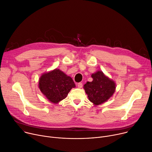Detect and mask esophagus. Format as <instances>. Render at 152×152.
<instances>
[{
	"instance_id": "34e87169",
	"label": "esophagus",
	"mask_w": 152,
	"mask_h": 152,
	"mask_svg": "<svg viewBox=\"0 0 152 152\" xmlns=\"http://www.w3.org/2000/svg\"><path fill=\"white\" fill-rule=\"evenodd\" d=\"M82 86H83V84H82V83H81V82H79V83L77 84V87L79 88H81L82 87Z\"/></svg>"
}]
</instances>
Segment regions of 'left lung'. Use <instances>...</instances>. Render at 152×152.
I'll use <instances>...</instances> for the list:
<instances>
[{
	"label": "left lung",
	"instance_id": "1",
	"mask_svg": "<svg viewBox=\"0 0 152 152\" xmlns=\"http://www.w3.org/2000/svg\"><path fill=\"white\" fill-rule=\"evenodd\" d=\"M93 80L87 82L84 89L89 101L94 105L102 104L113 95L116 90L115 82L98 70L91 75Z\"/></svg>",
	"mask_w": 152,
	"mask_h": 152
}]
</instances>
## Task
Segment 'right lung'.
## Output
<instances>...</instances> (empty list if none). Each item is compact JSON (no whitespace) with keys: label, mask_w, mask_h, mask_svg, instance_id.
<instances>
[{"label":"right lung","mask_w":152,"mask_h":152,"mask_svg":"<svg viewBox=\"0 0 152 152\" xmlns=\"http://www.w3.org/2000/svg\"><path fill=\"white\" fill-rule=\"evenodd\" d=\"M38 87L49 101L58 104L66 97L72 88L76 87V85L70 76L55 68L40 76Z\"/></svg>","instance_id":"add662e5"}]
</instances>
